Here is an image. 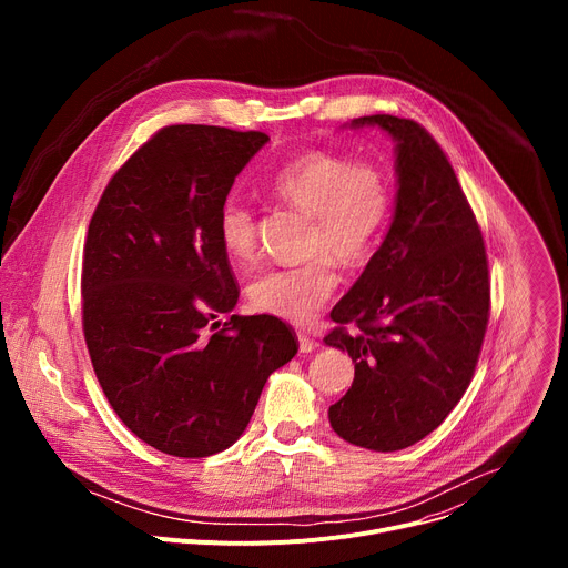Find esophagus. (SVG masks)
Listing matches in <instances>:
<instances>
[{
    "instance_id": "34e87169",
    "label": "esophagus",
    "mask_w": 568,
    "mask_h": 568,
    "mask_svg": "<svg viewBox=\"0 0 568 568\" xmlns=\"http://www.w3.org/2000/svg\"><path fill=\"white\" fill-rule=\"evenodd\" d=\"M296 339H298V351H301L303 355H305V353H312V351L316 348V342H314L312 337H307L305 333H298Z\"/></svg>"
}]
</instances>
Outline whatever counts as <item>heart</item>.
<instances>
[{
	"mask_svg": "<svg viewBox=\"0 0 568 568\" xmlns=\"http://www.w3.org/2000/svg\"><path fill=\"white\" fill-rule=\"evenodd\" d=\"M274 191L285 204L310 215V261L261 274L250 285V301L258 312L307 323L339 285L335 261L359 267L373 256L390 215L393 189L386 173L368 161L310 150L274 175ZM217 235L235 265L247 267L256 261L258 220L250 204L229 197L217 215Z\"/></svg>",
	"mask_w": 568,
	"mask_h": 568,
	"instance_id": "heart-1",
	"label": "heart"
}]
</instances>
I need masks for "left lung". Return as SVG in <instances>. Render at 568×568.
Returning <instances> with one entry per match:
<instances>
[{
	"instance_id": "1",
	"label": "left lung",
	"mask_w": 568,
	"mask_h": 568,
	"mask_svg": "<svg viewBox=\"0 0 568 568\" xmlns=\"http://www.w3.org/2000/svg\"><path fill=\"white\" fill-rule=\"evenodd\" d=\"M395 141V213L379 250L331 318L328 346L355 362L328 418L337 436L373 452L432 434L467 390L490 318L480 226L447 154L416 121L353 119ZM346 322L358 331L348 334Z\"/></svg>"
}]
</instances>
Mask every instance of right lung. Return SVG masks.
Here are the masks:
<instances>
[{"instance_id":"add662e5","label":"right lung","mask_w":568,"mask_h":568,"mask_svg":"<svg viewBox=\"0 0 568 568\" xmlns=\"http://www.w3.org/2000/svg\"><path fill=\"white\" fill-rule=\"evenodd\" d=\"M265 132L169 125L105 186L83 252V333L123 425L150 447L204 458L247 429L267 377L298 339L237 303L217 215ZM221 331L217 332L216 328Z\"/></svg>"}]
</instances>
